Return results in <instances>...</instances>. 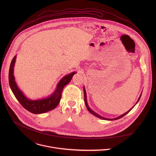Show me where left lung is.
<instances>
[{
    "label": "left lung",
    "mask_w": 156,
    "mask_h": 156,
    "mask_svg": "<svg viewBox=\"0 0 156 156\" xmlns=\"http://www.w3.org/2000/svg\"><path fill=\"white\" fill-rule=\"evenodd\" d=\"M83 90H84V102H85V105H86V108H87V110H89V112H90L91 114H92L93 115H94V116H96V117H98V118H99V119H103V120H117V119H120V118H122V117H123V116H125L126 114H127L129 111H131V110L134 107V106L138 102V101H140V98H141V94H142V93H141V94H140V97H139V98H138V101H137V102H136V104L133 106L131 109H129L128 112H126V113H125V114H123V115H120V116H119V117H117V118H115V119H107V118H105V117H102V116H101V115H98V114H96V112H94V111H93L91 109V108L89 107V105H88V104H87V98H86V90H85V89H84V87H83Z\"/></svg>",
    "instance_id": "1"
}]
</instances>
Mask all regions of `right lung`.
Masks as SVG:
<instances>
[{"label":"right lung","mask_w":156,"mask_h":156,"mask_svg":"<svg viewBox=\"0 0 156 156\" xmlns=\"http://www.w3.org/2000/svg\"><path fill=\"white\" fill-rule=\"evenodd\" d=\"M16 57V56L15 55L13 58L10 63L9 73V81L11 90L18 102L26 110L34 114H43L55 108L58 105L60 101L63 87L65 85L70 83L73 76L76 73V72H72L63 76L58 82L55 91L51 96L42 99L31 100L28 99L20 91L15 81L13 68Z\"/></svg>","instance_id":"obj_1"}]
</instances>
